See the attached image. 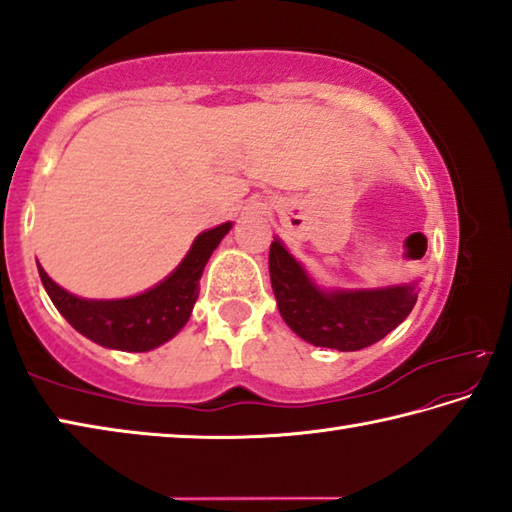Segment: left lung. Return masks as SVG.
Listing matches in <instances>:
<instances>
[{"label": "left lung", "instance_id": "left-lung-1", "mask_svg": "<svg viewBox=\"0 0 512 512\" xmlns=\"http://www.w3.org/2000/svg\"><path fill=\"white\" fill-rule=\"evenodd\" d=\"M268 271L284 323L318 348H368L391 334L418 300L415 282L381 289H320L280 239L268 250Z\"/></svg>", "mask_w": 512, "mask_h": 512}]
</instances>
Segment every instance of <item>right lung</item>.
Listing matches in <instances>:
<instances>
[{"label":"right lung","instance_id":"add662e5","mask_svg":"<svg viewBox=\"0 0 512 512\" xmlns=\"http://www.w3.org/2000/svg\"><path fill=\"white\" fill-rule=\"evenodd\" d=\"M230 228L232 223H221L201 232L176 271L140 296L119 300L79 298L58 287L40 264L38 273L54 307L85 339L110 350L149 352L173 339L185 327L201 291L198 280L207 259Z\"/></svg>","mask_w":512,"mask_h":512}]
</instances>
